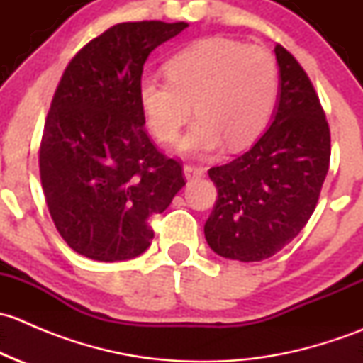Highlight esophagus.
I'll list each match as a JSON object with an SVG mask.
<instances>
[{
	"label": "esophagus",
	"mask_w": 363,
	"mask_h": 363,
	"mask_svg": "<svg viewBox=\"0 0 363 363\" xmlns=\"http://www.w3.org/2000/svg\"><path fill=\"white\" fill-rule=\"evenodd\" d=\"M182 172H184L186 181H199V179H202L203 175H205L203 168L191 167V164H186V167L182 168Z\"/></svg>",
	"instance_id": "34e87169"
}]
</instances>
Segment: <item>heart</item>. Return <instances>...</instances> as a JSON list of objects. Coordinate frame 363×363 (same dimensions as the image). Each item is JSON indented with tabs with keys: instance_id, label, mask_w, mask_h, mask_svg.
I'll return each mask as SVG.
<instances>
[{
	"instance_id": "heart-1",
	"label": "heart",
	"mask_w": 363,
	"mask_h": 363,
	"mask_svg": "<svg viewBox=\"0 0 363 363\" xmlns=\"http://www.w3.org/2000/svg\"><path fill=\"white\" fill-rule=\"evenodd\" d=\"M279 91L272 54L237 40L205 38L175 54L167 79L144 75L138 100L149 130L172 142L191 116L199 119L177 142V151L207 156L223 145L242 149L265 130Z\"/></svg>"
}]
</instances>
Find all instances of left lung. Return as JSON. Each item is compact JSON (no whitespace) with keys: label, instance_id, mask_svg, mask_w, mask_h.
Wrapping results in <instances>:
<instances>
[{"label":"left lung","instance_id":"obj_1","mask_svg":"<svg viewBox=\"0 0 363 363\" xmlns=\"http://www.w3.org/2000/svg\"><path fill=\"white\" fill-rule=\"evenodd\" d=\"M279 93L269 130L242 156L208 170L218 189L205 240L216 255L262 262L300 233L330 163V130L309 77L277 43Z\"/></svg>","mask_w":363,"mask_h":363}]
</instances>
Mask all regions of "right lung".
<instances>
[{
    "instance_id": "add662e5",
    "label": "right lung",
    "mask_w": 363,
    "mask_h": 363,
    "mask_svg": "<svg viewBox=\"0 0 363 363\" xmlns=\"http://www.w3.org/2000/svg\"><path fill=\"white\" fill-rule=\"evenodd\" d=\"M188 23H121L91 40L65 69L40 145L52 221L73 251L96 262L140 256L160 214L186 186L182 167L145 133L138 82L149 54Z\"/></svg>"
}]
</instances>
